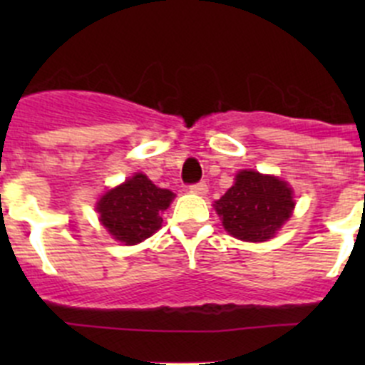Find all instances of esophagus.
<instances>
[{"label": "esophagus", "mask_w": 365, "mask_h": 365, "mask_svg": "<svg viewBox=\"0 0 365 365\" xmlns=\"http://www.w3.org/2000/svg\"><path fill=\"white\" fill-rule=\"evenodd\" d=\"M206 189H208V187H206V183L205 182H197V183H192V185H189V190L192 194H205L206 192Z\"/></svg>", "instance_id": "obj_1"}]
</instances>
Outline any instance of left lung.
Instances as JSON below:
<instances>
[{"instance_id": "obj_1", "label": "left lung", "mask_w": 365, "mask_h": 365, "mask_svg": "<svg viewBox=\"0 0 365 365\" xmlns=\"http://www.w3.org/2000/svg\"><path fill=\"white\" fill-rule=\"evenodd\" d=\"M293 192L288 183L256 171H240L237 182L215 201L224 230L245 242H264L289 219Z\"/></svg>"}]
</instances>
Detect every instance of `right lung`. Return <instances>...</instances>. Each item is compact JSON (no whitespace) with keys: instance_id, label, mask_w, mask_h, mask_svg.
<instances>
[{"instance_id":"right-lung-1","label":"right lung","mask_w":365,"mask_h":365,"mask_svg":"<svg viewBox=\"0 0 365 365\" xmlns=\"http://www.w3.org/2000/svg\"><path fill=\"white\" fill-rule=\"evenodd\" d=\"M175 194L153 185L148 176L138 173L111 189L97 203L101 222L116 240L135 245L152 237L162 224V212Z\"/></svg>"}]
</instances>
